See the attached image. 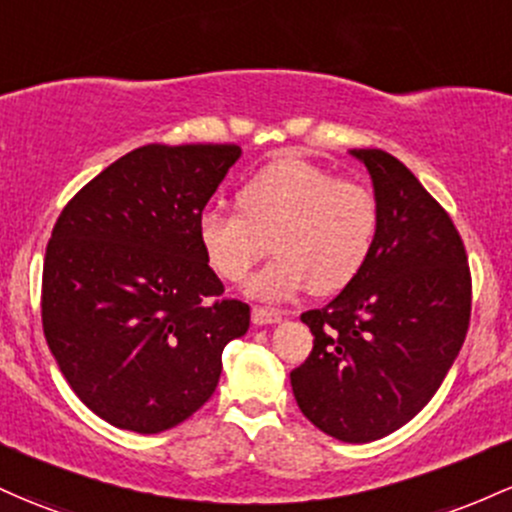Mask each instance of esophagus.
Here are the masks:
<instances>
[{
	"label": "esophagus",
	"mask_w": 512,
	"mask_h": 512,
	"mask_svg": "<svg viewBox=\"0 0 512 512\" xmlns=\"http://www.w3.org/2000/svg\"><path fill=\"white\" fill-rule=\"evenodd\" d=\"M277 320H282V311H277V308H265V306L252 308V323L255 325H269V323H277Z\"/></svg>",
	"instance_id": "34e87169"
}]
</instances>
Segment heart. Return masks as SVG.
Masks as SVG:
<instances>
[{
    "mask_svg": "<svg viewBox=\"0 0 512 512\" xmlns=\"http://www.w3.org/2000/svg\"><path fill=\"white\" fill-rule=\"evenodd\" d=\"M376 230L372 187L301 157H279L247 179L240 211L209 206L196 223L206 260L228 282H243L272 240L277 260L250 279L260 299H286L308 284L316 294L342 289L367 262Z\"/></svg>",
    "mask_w": 512,
    "mask_h": 512,
    "instance_id": "1",
    "label": "heart"
}]
</instances>
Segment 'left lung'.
Segmentation results:
<instances>
[{
  "mask_svg": "<svg viewBox=\"0 0 512 512\" xmlns=\"http://www.w3.org/2000/svg\"><path fill=\"white\" fill-rule=\"evenodd\" d=\"M379 199L367 262L328 306L301 313L313 350L291 372L301 413L342 442L391 435L425 408L471 318V272L449 213L401 160L352 150Z\"/></svg>",
  "mask_w": 512,
  "mask_h": 512,
  "instance_id": "1",
  "label": "left lung"
}]
</instances>
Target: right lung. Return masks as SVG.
I'll list each match as a JSON object with an SVG mask.
<instances>
[{
  "label": "right lung",
  "mask_w": 512,
  "mask_h": 512,
  "mask_svg": "<svg viewBox=\"0 0 512 512\" xmlns=\"http://www.w3.org/2000/svg\"><path fill=\"white\" fill-rule=\"evenodd\" d=\"M240 157L233 143H150L67 201L43 260L48 347L77 398L121 430H170L199 411L250 306L223 296L199 223Z\"/></svg>",
  "instance_id": "1"
}]
</instances>
